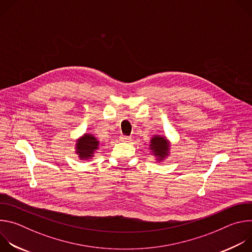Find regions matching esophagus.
I'll return each mask as SVG.
<instances>
[{"mask_svg":"<svg viewBox=\"0 0 252 252\" xmlns=\"http://www.w3.org/2000/svg\"><path fill=\"white\" fill-rule=\"evenodd\" d=\"M120 138H121V140H122V141H126V142H128V141H130V140H131V137H130V136L124 135V134H122Z\"/></svg>","mask_w":252,"mask_h":252,"instance_id":"34e87169","label":"esophagus"}]
</instances>
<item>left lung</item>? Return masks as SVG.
Here are the masks:
<instances>
[{"label": "left lung", "instance_id": "8db88e82", "mask_svg": "<svg viewBox=\"0 0 252 252\" xmlns=\"http://www.w3.org/2000/svg\"><path fill=\"white\" fill-rule=\"evenodd\" d=\"M151 150L153 151V154L158 158V160L164 159L168 156L169 151V145L165 137L156 135L151 140Z\"/></svg>", "mask_w": 252, "mask_h": 252}]
</instances>
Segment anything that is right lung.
<instances>
[{
    "label": "right lung",
    "mask_w": 252,
    "mask_h": 252,
    "mask_svg": "<svg viewBox=\"0 0 252 252\" xmlns=\"http://www.w3.org/2000/svg\"><path fill=\"white\" fill-rule=\"evenodd\" d=\"M98 141L93 134H84L77 141L76 153L81 159H88L94 157V153L98 149Z\"/></svg>",
    "instance_id": "add662e5"
}]
</instances>
